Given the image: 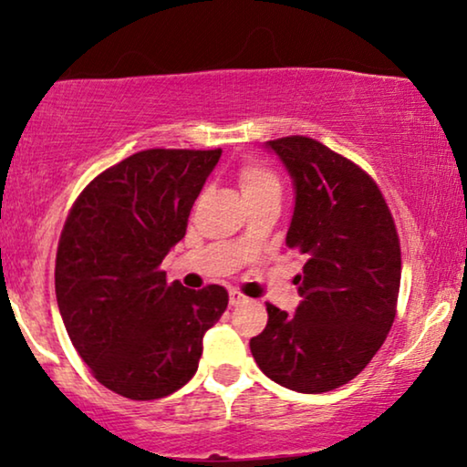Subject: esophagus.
I'll list each match as a JSON object with an SVG mask.
<instances>
[{
    "label": "esophagus",
    "instance_id": "obj_1",
    "mask_svg": "<svg viewBox=\"0 0 467 467\" xmlns=\"http://www.w3.org/2000/svg\"><path fill=\"white\" fill-rule=\"evenodd\" d=\"M248 297L242 296L240 291H229V306H240V304H246Z\"/></svg>",
    "mask_w": 467,
    "mask_h": 467
}]
</instances>
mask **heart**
<instances>
[{
  "instance_id": "heart-1",
  "label": "heart",
  "mask_w": 467,
  "mask_h": 467,
  "mask_svg": "<svg viewBox=\"0 0 467 467\" xmlns=\"http://www.w3.org/2000/svg\"><path fill=\"white\" fill-rule=\"evenodd\" d=\"M238 182H240L244 200L246 197L270 193V191H280V182L276 174H274L270 168H265L264 163H257V161H248L242 165Z\"/></svg>"
}]
</instances>
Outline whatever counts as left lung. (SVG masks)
Instances as JSON below:
<instances>
[{
    "label": "left lung",
    "instance_id": "obj_1",
    "mask_svg": "<svg viewBox=\"0 0 467 467\" xmlns=\"http://www.w3.org/2000/svg\"><path fill=\"white\" fill-rule=\"evenodd\" d=\"M289 171L296 206L286 246L306 259L296 312L267 304L251 353L267 379L297 393L353 380L395 318L401 254L393 216L359 165L312 138L265 142Z\"/></svg>",
    "mask_w": 467,
    "mask_h": 467
}]
</instances>
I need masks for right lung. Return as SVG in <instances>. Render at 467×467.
I'll list each match as a JSON object with an SVG mask.
<instances>
[{
	"label": "right lung",
	"mask_w": 467,
	"mask_h": 467,
	"mask_svg": "<svg viewBox=\"0 0 467 467\" xmlns=\"http://www.w3.org/2000/svg\"><path fill=\"white\" fill-rule=\"evenodd\" d=\"M221 152H136L91 181L63 225L55 265L63 325L95 379L123 398L159 400L187 385L203 334L227 308L223 286L168 285L159 270Z\"/></svg>",
	"instance_id": "obj_1"
}]
</instances>
